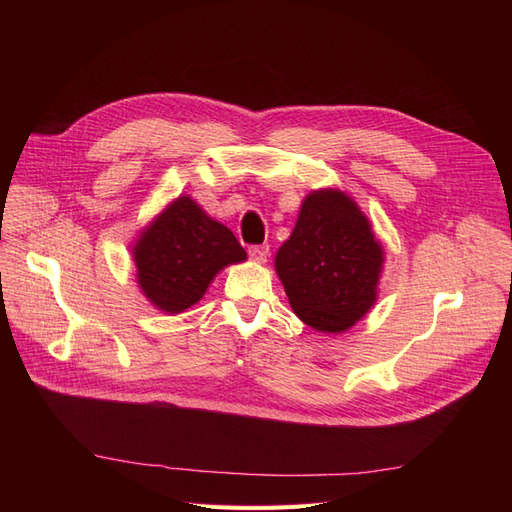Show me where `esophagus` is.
Listing matches in <instances>:
<instances>
[{
    "mask_svg": "<svg viewBox=\"0 0 512 512\" xmlns=\"http://www.w3.org/2000/svg\"><path fill=\"white\" fill-rule=\"evenodd\" d=\"M247 254L256 262H267L269 258V245H250L247 247Z\"/></svg>",
    "mask_w": 512,
    "mask_h": 512,
    "instance_id": "esophagus-1",
    "label": "esophagus"
}]
</instances>
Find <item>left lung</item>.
I'll return each mask as SVG.
<instances>
[{"mask_svg":"<svg viewBox=\"0 0 512 512\" xmlns=\"http://www.w3.org/2000/svg\"><path fill=\"white\" fill-rule=\"evenodd\" d=\"M382 247L365 215L337 190L309 194L275 256L288 301L316 331L339 333L376 301Z\"/></svg>","mask_w":512,"mask_h":512,"instance_id":"obj_1","label":"left lung"}]
</instances>
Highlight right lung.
<instances>
[{"label": "right lung", "instance_id": "1", "mask_svg": "<svg viewBox=\"0 0 512 512\" xmlns=\"http://www.w3.org/2000/svg\"><path fill=\"white\" fill-rule=\"evenodd\" d=\"M134 260L147 299L179 314L200 301L215 273L245 260V250L224 224L181 196L143 232Z\"/></svg>", "mask_w": 512, "mask_h": 512}]
</instances>
